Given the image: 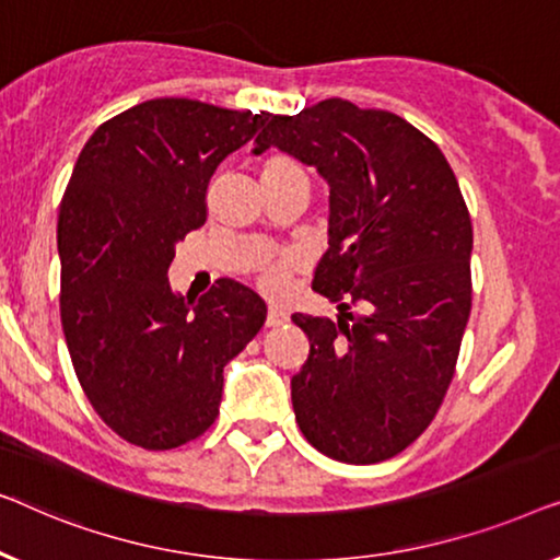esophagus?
I'll use <instances>...</instances> for the list:
<instances>
[{"instance_id":"34e87169","label":"esophagus","mask_w":560,"mask_h":560,"mask_svg":"<svg viewBox=\"0 0 560 560\" xmlns=\"http://www.w3.org/2000/svg\"><path fill=\"white\" fill-rule=\"evenodd\" d=\"M289 319V312L281 310V306H269V314H266V327H279Z\"/></svg>"}]
</instances>
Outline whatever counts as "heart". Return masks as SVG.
<instances>
[{
	"label": "heart",
	"mask_w": 560,
	"mask_h": 560,
	"mask_svg": "<svg viewBox=\"0 0 560 560\" xmlns=\"http://www.w3.org/2000/svg\"><path fill=\"white\" fill-rule=\"evenodd\" d=\"M294 172H304L299 164L291 160L287 154H269L261 164V177H281V175H294ZM294 269V261L291 258H273V261L264 264L261 269H258V277L256 283L258 289L266 291V294H281L283 289H287V281H289V273Z\"/></svg>",
	"instance_id": "heart-1"
}]
</instances>
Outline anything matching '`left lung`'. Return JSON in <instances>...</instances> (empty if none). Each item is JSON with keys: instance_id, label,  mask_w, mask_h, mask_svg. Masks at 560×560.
<instances>
[{"instance_id": "left-lung-1", "label": "left lung", "mask_w": 560, "mask_h": 560, "mask_svg": "<svg viewBox=\"0 0 560 560\" xmlns=\"http://www.w3.org/2000/svg\"><path fill=\"white\" fill-rule=\"evenodd\" d=\"M254 144L294 154L329 185V248L312 289L345 314H291L310 337L291 377L299 429L329 459H390L434 421L469 319L471 218L459 183L427 133L342 98L271 116Z\"/></svg>"}]
</instances>
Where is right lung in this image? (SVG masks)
Listing matches in <instances>:
<instances>
[{
  "label": "right lung",
  "mask_w": 560,
  "mask_h": 560,
  "mask_svg": "<svg viewBox=\"0 0 560 560\" xmlns=\"http://www.w3.org/2000/svg\"><path fill=\"white\" fill-rule=\"evenodd\" d=\"M269 114L154 98L93 131L60 200V322L78 383L116 436L167 452L218 419L223 368L266 322L264 299L218 279L172 294L177 241L208 218V185Z\"/></svg>",
  "instance_id": "1"
}]
</instances>
